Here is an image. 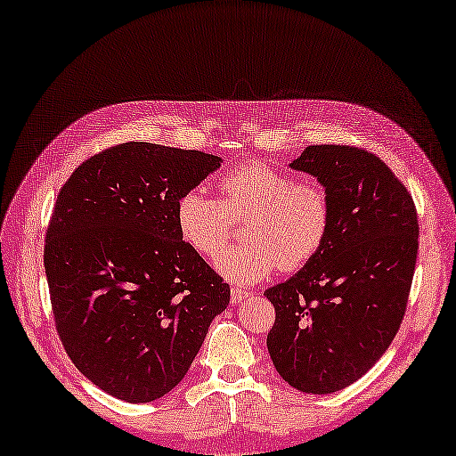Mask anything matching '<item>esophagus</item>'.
Masks as SVG:
<instances>
[{
	"instance_id": "34e87169",
	"label": "esophagus",
	"mask_w": 456,
	"mask_h": 456,
	"mask_svg": "<svg viewBox=\"0 0 456 456\" xmlns=\"http://www.w3.org/2000/svg\"><path fill=\"white\" fill-rule=\"evenodd\" d=\"M250 296V292H247V289H240V288H231V302L233 304H240V302H245V299H248Z\"/></svg>"
}]
</instances>
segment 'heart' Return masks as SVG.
Instances as JSON below:
<instances>
[{
	"label": "heart",
	"mask_w": 456,
	"mask_h": 456,
	"mask_svg": "<svg viewBox=\"0 0 456 456\" xmlns=\"http://www.w3.org/2000/svg\"><path fill=\"white\" fill-rule=\"evenodd\" d=\"M219 200L198 190L182 193L176 227L183 243L209 260L228 242L233 220L247 218L248 239L217 260L223 276L255 284L280 266L304 268L323 248L333 223V203L314 180H296L263 162H248L217 180Z\"/></svg>",
	"instance_id": "heart-1"
}]
</instances>
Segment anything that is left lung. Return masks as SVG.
<instances>
[{
    "label": "left lung",
    "mask_w": 456,
    "mask_h": 456,
    "mask_svg": "<svg viewBox=\"0 0 456 456\" xmlns=\"http://www.w3.org/2000/svg\"><path fill=\"white\" fill-rule=\"evenodd\" d=\"M289 168L327 190L333 223L312 263L265 292L276 309L266 345L289 386L331 394L370 370L398 333L419 248L418 211L368 151L314 144Z\"/></svg>",
    "instance_id": "1"
}]
</instances>
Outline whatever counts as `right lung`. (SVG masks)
<instances>
[{"label":"right lung","instance_id":"obj_1","mask_svg":"<svg viewBox=\"0 0 456 456\" xmlns=\"http://www.w3.org/2000/svg\"><path fill=\"white\" fill-rule=\"evenodd\" d=\"M221 167L216 154L123 142L58 191L45 273L76 368L129 403L162 398L196 358L229 284L183 243L176 203Z\"/></svg>","mask_w":456,"mask_h":456}]
</instances>
